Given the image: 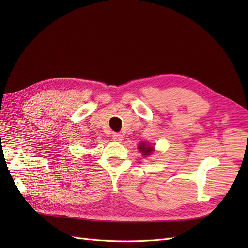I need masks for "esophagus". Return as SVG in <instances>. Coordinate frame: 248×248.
Instances as JSON below:
<instances>
[{
  "instance_id": "1",
  "label": "esophagus",
  "mask_w": 248,
  "mask_h": 248,
  "mask_svg": "<svg viewBox=\"0 0 248 248\" xmlns=\"http://www.w3.org/2000/svg\"><path fill=\"white\" fill-rule=\"evenodd\" d=\"M112 139H114L115 141L120 142V141H122L123 136H122V134H120V133H114V134H112Z\"/></svg>"
}]
</instances>
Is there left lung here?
<instances>
[{
	"mask_svg": "<svg viewBox=\"0 0 248 248\" xmlns=\"http://www.w3.org/2000/svg\"><path fill=\"white\" fill-rule=\"evenodd\" d=\"M139 150L144 156H149L151 155V153L154 151V147L146 144V142H140L139 145Z\"/></svg>",
	"mask_w": 248,
	"mask_h": 248,
	"instance_id": "1",
	"label": "left lung"
}]
</instances>
